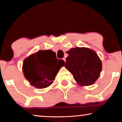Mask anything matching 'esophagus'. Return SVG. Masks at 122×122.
Instances as JSON below:
<instances>
[{
	"instance_id": "34e87169",
	"label": "esophagus",
	"mask_w": 122,
	"mask_h": 122,
	"mask_svg": "<svg viewBox=\"0 0 122 122\" xmlns=\"http://www.w3.org/2000/svg\"><path fill=\"white\" fill-rule=\"evenodd\" d=\"M62 59L63 60V61H64V62H66V58H63Z\"/></svg>"
}]
</instances>
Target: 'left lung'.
I'll use <instances>...</instances> for the list:
<instances>
[{
	"instance_id": "1",
	"label": "left lung",
	"mask_w": 122,
	"mask_h": 122,
	"mask_svg": "<svg viewBox=\"0 0 122 122\" xmlns=\"http://www.w3.org/2000/svg\"><path fill=\"white\" fill-rule=\"evenodd\" d=\"M65 67L81 86L94 84L100 76L102 62L94 51L86 48L76 47L66 51Z\"/></svg>"
}]
</instances>
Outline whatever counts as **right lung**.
Masks as SVG:
<instances>
[{
  "mask_svg": "<svg viewBox=\"0 0 122 122\" xmlns=\"http://www.w3.org/2000/svg\"><path fill=\"white\" fill-rule=\"evenodd\" d=\"M53 54L54 53L52 51H39L24 60L23 73L31 85L43 89L53 83L59 69L64 66L65 63L63 60L59 59L55 66L53 59L50 56ZM56 60L58 61L57 58Z\"/></svg>",
  "mask_w": 122,
  "mask_h": 122,
  "instance_id": "obj_1",
  "label": "right lung"
}]
</instances>
